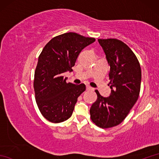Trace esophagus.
Wrapping results in <instances>:
<instances>
[{"mask_svg":"<svg viewBox=\"0 0 159 159\" xmlns=\"http://www.w3.org/2000/svg\"><path fill=\"white\" fill-rule=\"evenodd\" d=\"M86 89H87V91H93V87H92L89 86V85H87Z\"/></svg>","mask_w":159,"mask_h":159,"instance_id":"1","label":"esophagus"}]
</instances>
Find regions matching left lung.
Instances as JSON below:
<instances>
[{
    "mask_svg": "<svg viewBox=\"0 0 159 159\" xmlns=\"http://www.w3.org/2000/svg\"><path fill=\"white\" fill-rule=\"evenodd\" d=\"M110 66L111 92L98 98L90 109V116L98 126L107 128L122 122L139 98L141 70L137 57L126 43L117 39H98Z\"/></svg>",
    "mask_w": 159,
    "mask_h": 159,
    "instance_id": "obj_1",
    "label": "left lung"
}]
</instances>
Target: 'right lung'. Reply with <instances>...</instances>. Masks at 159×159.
Wrapping results in <instances>:
<instances>
[{
    "label": "right lung",
    "mask_w": 159,
    "mask_h": 159,
    "mask_svg": "<svg viewBox=\"0 0 159 159\" xmlns=\"http://www.w3.org/2000/svg\"><path fill=\"white\" fill-rule=\"evenodd\" d=\"M95 41L70 32L53 38L43 48L33 86L37 104L47 120L59 123L72 116L78 98L86 87L83 83H66L63 74L72 70L81 50Z\"/></svg>",
    "instance_id": "add662e5"
}]
</instances>
